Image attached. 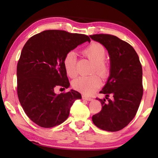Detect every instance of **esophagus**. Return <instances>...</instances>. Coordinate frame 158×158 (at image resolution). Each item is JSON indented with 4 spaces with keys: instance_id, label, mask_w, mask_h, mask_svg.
I'll return each instance as SVG.
<instances>
[{
    "instance_id": "1",
    "label": "esophagus",
    "mask_w": 158,
    "mask_h": 158,
    "mask_svg": "<svg viewBox=\"0 0 158 158\" xmlns=\"http://www.w3.org/2000/svg\"><path fill=\"white\" fill-rule=\"evenodd\" d=\"M82 99L83 100H88V101H90L92 100L90 98L87 97V96H85V95H82Z\"/></svg>"
}]
</instances>
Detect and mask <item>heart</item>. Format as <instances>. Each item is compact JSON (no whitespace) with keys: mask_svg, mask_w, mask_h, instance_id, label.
Instances as JSON below:
<instances>
[{"mask_svg":"<svg viewBox=\"0 0 158 158\" xmlns=\"http://www.w3.org/2000/svg\"><path fill=\"white\" fill-rule=\"evenodd\" d=\"M83 53L95 63L92 73H96L101 78L105 79L109 73V68L105 63L106 52L102 45L98 42H93L83 50ZM63 64L67 75L74 78L77 74V56L73 51H69L64 56ZM101 81L96 75L80 77L73 81V88L85 95H91L100 86Z\"/></svg>","mask_w":158,"mask_h":158,"instance_id":"b5f03b06","label":"heart"}]
</instances>
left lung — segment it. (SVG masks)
I'll return each instance as SVG.
<instances>
[{
  "mask_svg": "<svg viewBox=\"0 0 158 158\" xmlns=\"http://www.w3.org/2000/svg\"><path fill=\"white\" fill-rule=\"evenodd\" d=\"M103 44L110 56V76L100 93L106 99L100 101L102 110L92 120L98 127L116 132L130 123L138 111L143 96L142 67L137 52L127 42L109 34L90 35ZM111 94L113 100L108 98Z\"/></svg>",
  "mask_w": 158,
  "mask_h": 158,
  "instance_id": "8db88e82",
  "label": "left lung"
}]
</instances>
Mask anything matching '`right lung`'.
<instances>
[{"instance_id":"obj_1","label":"right lung","mask_w":158,"mask_h":158,"mask_svg":"<svg viewBox=\"0 0 158 158\" xmlns=\"http://www.w3.org/2000/svg\"><path fill=\"white\" fill-rule=\"evenodd\" d=\"M90 40L84 34L48 30L32 36L21 51L17 67V95L23 111L32 121L49 128L68 118L71 106L81 95L76 90L56 95L69 82L64 69V56Z\"/></svg>"}]
</instances>
